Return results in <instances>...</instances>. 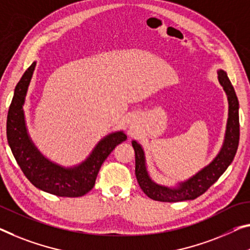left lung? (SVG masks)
<instances>
[{
	"instance_id": "obj_1",
	"label": "left lung",
	"mask_w": 250,
	"mask_h": 250,
	"mask_svg": "<svg viewBox=\"0 0 250 250\" xmlns=\"http://www.w3.org/2000/svg\"><path fill=\"white\" fill-rule=\"evenodd\" d=\"M218 80L224 88L228 99V120L226 125L224 143L214 159L197 173L184 181L175 183V186L172 187L156 183L148 174L143 147L137 141H132L135 151V174L137 182L148 198L162 202L193 200L205 193L231 164L239 144V103L227 74L222 69L218 70Z\"/></svg>"
}]
</instances>
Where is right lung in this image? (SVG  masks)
Here are the masks:
<instances>
[{
    "mask_svg": "<svg viewBox=\"0 0 250 250\" xmlns=\"http://www.w3.org/2000/svg\"><path fill=\"white\" fill-rule=\"evenodd\" d=\"M36 64L33 61L14 89L6 120L7 143L19 167L34 187L58 197H82L94 188L104 161L127 136L123 130L107 134L83 162L72 167H63L45 157L30 137L23 109Z\"/></svg>",
    "mask_w": 250,
    "mask_h": 250,
    "instance_id": "1",
    "label": "right lung"
}]
</instances>
